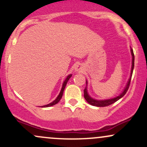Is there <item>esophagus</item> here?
<instances>
[{"mask_svg": "<svg viewBox=\"0 0 147 147\" xmlns=\"http://www.w3.org/2000/svg\"><path fill=\"white\" fill-rule=\"evenodd\" d=\"M81 68H81L80 65H77V66L75 67V70H76V71H80V70H82Z\"/></svg>", "mask_w": 147, "mask_h": 147, "instance_id": "obj_1", "label": "esophagus"}]
</instances>
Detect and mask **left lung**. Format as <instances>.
<instances>
[{"mask_svg":"<svg viewBox=\"0 0 147 147\" xmlns=\"http://www.w3.org/2000/svg\"><path fill=\"white\" fill-rule=\"evenodd\" d=\"M131 55H132V66H131V75H130V78L128 81L127 84H126L125 88L124 89L123 92L120 94L119 95H118L117 97H114V98L112 99H104V100H97V99H95L90 97V95H88L87 91V87L85 88V89L84 90V98L86 99V100L87 101V102L88 104H90V105L92 106H97V107H104V106H107L111 105V104H113L115 102H117V100H119V99L122 98V97L124 96L127 92L128 89H129V86H130V83H131V77H132V74H133V68H134V54H133V49L131 48ZM87 81H86V85H87Z\"/></svg>","mask_w":147,"mask_h":147,"instance_id":"1","label":"left lung"}]
</instances>
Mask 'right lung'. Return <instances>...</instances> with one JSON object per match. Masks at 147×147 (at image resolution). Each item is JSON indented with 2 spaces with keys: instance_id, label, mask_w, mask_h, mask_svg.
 <instances>
[{
  "instance_id": "obj_1",
  "label": "right lung",
  "mask_w": 147,
  "mask_h": 147,
  "mask_svg": "<svg viewBox=\"0 0 147 147\" xmlns=\"http://www.w3.org/2000/svg\"><path fill=\"white\" fill-rule=\"evenodd\" d=\"M72 77V75H71V74H70V75H68V77H67L66 79H65V81H64L63 83V85H62V88H61V91H60V93L59 94L58 96H57V98L55 99V100H54L52 102L50 103V104H47V105L42 106L41 107H50V106H53V105H55V104H57V103L59 102L60 99H61L62 96H63V90H64V89H65V86H66L67 82H68V80H69V79H70V77Z\"/></svg>"
}]
</instances>
